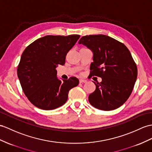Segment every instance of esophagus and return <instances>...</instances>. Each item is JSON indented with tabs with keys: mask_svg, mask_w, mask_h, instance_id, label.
<instances>
[{
	"mask_svg": "<svg viewBox=\"0 0 152 152\" xmlns=\"http://www.w3.org/2000/svg\"><path fill=\"white\" fill-rule=\"evenodd\" d=\"M86 82H87L86 80L82 79H80L79 80V83H86Z\"/></svg>",
	"mask_w": 152,
	"mask_h": 152,
	"instance_id": "34e87169",
	"label": "esophagus"
}]
</instances>
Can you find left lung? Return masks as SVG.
Returning <instances> with one entry per match:
<instances>
[{"instance_id":"obj_1","label":"left lung","mask_w":152,"mask_h":152,"mask_svg":"<svg viewBox=\"0 0 152 152\" xmlns=\"http://www.w3.org/2000/svg\"><path fill=\"white\" fill-rule=\"evenodd\" d=\"M79 44L93 51L91 75L102 78L100 83L93 81L96 89L89 95V102L101 110L118 108L130 96L137 77V68L129 51L124 44L104 35L83 36Z\"/></svg>"}]
</instances>
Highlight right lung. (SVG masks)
<instances>
[{
  "label": "right lung",
  "instance_id": "1",
  "mask_svg": "<svg viewBox=\"0 0 152 152\" xmlns=\"http://www.w3.org/2000/svg\"><path fill=\"white\" fill-rule=\"evenodd\" d=\"M79 38V35H46L23 51L17 75L25 95L36 107L44 110L58 108L67 101L69 91L79 84L75 77L58 79L56 68L65 64L66 55Z\"/></svg>",
  "mask_w": 152,
  "mask_h": 152
}]
</instances>
